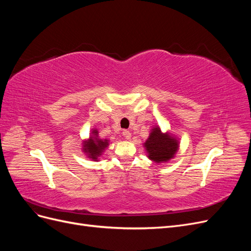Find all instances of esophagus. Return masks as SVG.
Returning a JSON list of instances; mask_svg holds the SVG:
<instances>
[{"mask_svg": "<svg viewBox=\"0 0 251 251\" xmlns=\"http://www.w3.org/2000/svg\"><path fill=\"white\" fill-rule=\"evenodd\" d=\"M123 135H124V137L126 138V139H131V137H132V134H131V132L130 131H127V130H124V132H123Z\"/></svg>", "mask_w": 251, "mask_h": 251, "instance_id": "34e87169", "label": "esophagus"}]
</instances>
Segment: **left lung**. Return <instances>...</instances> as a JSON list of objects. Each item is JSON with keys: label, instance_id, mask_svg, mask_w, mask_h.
Segmentation results:
<instances>
[{"label": "left lung", "instance_id": "obj_1", "mask_svg": "<svg viewBox=\"0 0 251 251\" xmlns=\"http://www.w3.org/2000/svg\"><path fill=\"white\" fill-rule=\"evenodd\" d=\"M179 139L170 132L163 133L158 126L151 127V133L143 147L150 160L159 163L169 162L179 149Z\"/></svg>", "mask_w": 251, "mask_h": 251}]
</instances>
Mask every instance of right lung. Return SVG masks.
<instances>
[{"label": "right lung", "instance_id": "add662e5", "mask_svg": "<svg viewBox=\"0 0 251 251\" xmlns=\"http://www.w3.org/2000/svg\"><path fill=\"white\" fill-rule=\"evenodd\" d=\"M108 139H101L98 136L96 128H92L91 135L88 140L82 141V151L88 158L92 159L93 161H98V159L102 155L104 150L109 147Z\"/></svg>", "mask_w": 251, "mask_h": 251}]
</instances>
